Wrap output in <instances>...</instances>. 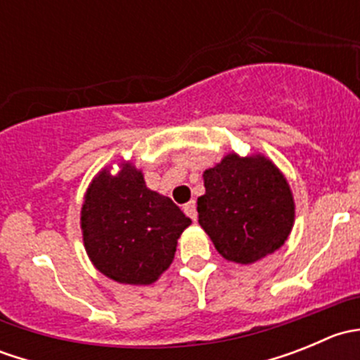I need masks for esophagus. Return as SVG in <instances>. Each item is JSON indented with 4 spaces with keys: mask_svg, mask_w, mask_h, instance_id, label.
<instances>
[{
    "mask_svg": "<svg viewBox=\"0 0 360 360\" xmlns=\"http://www.w3.org/2000/svg\"><path fill=\"white\" fill-rule=\"evenodd\" d=\"M184 212H186V216H190L191 219H197V203H195V200L188 202L186 205H184Z\"/></svg>",
    "mask_w": 360,
    "mask_h": 360,
    "instance_id": "1",
    "label": "esophagus"
}]
</instances>
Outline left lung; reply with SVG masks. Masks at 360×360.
Masks as SVG:
<instances>
[{"mask_svg":"<svg viewBox=\"0 0 360 360\" xmlns=\"http://www.w3.org/2000/svg\"><path fill=\"white\" fill-rule=\"evenodd\" d=\"M198 223L228 261L249 264L277 250L294 223L291 188L261 155H226L203 172Z\"/></svg>","mask_w":360,"mask_h":360,"instance_id":"obj_1","label":"left lung"}]
</instances>
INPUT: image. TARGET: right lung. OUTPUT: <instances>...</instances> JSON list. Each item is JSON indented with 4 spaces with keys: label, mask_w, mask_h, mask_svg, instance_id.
<instances>
[{
    "label": "right lung",
    "mask_w": 360,
    "mask_h": 360,
    "mask_svg": "<svg viewBox=\"0 0 360 360\" xmlns=\"http://www.w3.org/2000/svg\"><path fill=\"white\" fill-rule=\"evenodd\" d=\"M190 217L146 188L141 170L123 163L96 176L82 207L83 244L94 266L122 284L148 285L170 266Z\"/></svg>",
    "instance_id": "obj_1"
}]
</instances>
